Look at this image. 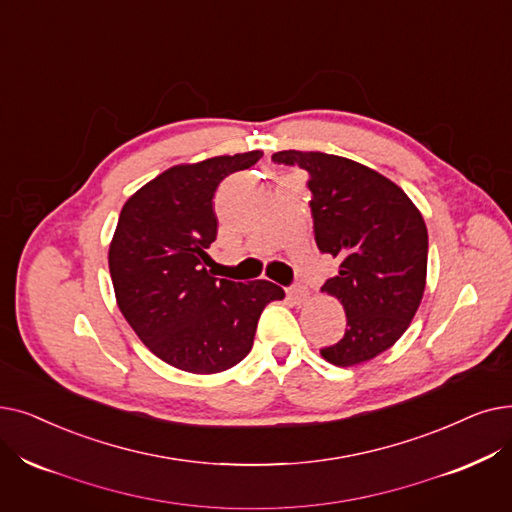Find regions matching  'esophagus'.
Returning a JSON list of instances; mask_svg holds the SVG:
<instances>
[{"mask_svg": "<svg viewBox=\"0 0 512 512\" xmlns=\"http://www.w3.org/2000/svg\"><path fill=\"white\" fill-rule=\"evenodd\" d=\"M286 295H288V299H293L295 303H303L309 293H307L305 286H291V288H286Z\"/></svg>", "mask_w": 512, "mask_h": 512, "instance_id": "esophagus-1", "label": "esophagus"}]
</instances>
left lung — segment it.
I'll use <instances>...</instances> for the list:
<instances>
[{"mask_svg": "<svg viewBox=\"0 0 512 512\" xmlns=\"http://www.w3.org/2000/svg\"><path fill=\"white\" fill-rule=\"evenodd\" d=\"M272 161L307 171L316 244L339 261L322 291L343 303L347 328L320 353L335 366L376 358L404 335L425 293V219L402 188L355 161L301 150Z\"/></svg>", "mask_w": 512, "mask_h": 512, "instance_id": "left-lung-1", "label": "left lung"}]
</instances>
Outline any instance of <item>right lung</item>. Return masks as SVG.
<instances>
[{
  "label": "right lung",
  "instance_id": "obj_1",
  "mask_svg": "<svg viewBox=\"0 0 512 512\" xmlns=\"http://www.w3.org/2000/svg\"><path fill=\"white\" fill-rule=\"evenodd\" d=\"M261 157L251 150L171 167L121 209L108 251L119 309L142 343L180 370L213 374L242 362L263 307L284 297L274 282H232L205 268L217 186Z\"/></svg>",
  "mask_w": 512,
  "mask_h": 512
}]
</instances>
